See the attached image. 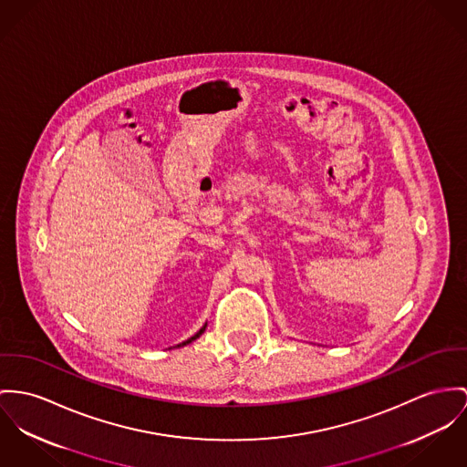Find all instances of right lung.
Returning a JSON list of instances; mask_svg holds the SVG:
<instances>
[{"instance_id":"add662e5","label":"right lung","mask_w":467,"mask_h":467,"mask_svg":"<svg viewBox=\"0 0 467 467\" xmlns=\"http://www.w3.org/2000/svg\"><path fill=\"white\" fill-rule=\"evenodd\" d=\"M204 328H206V325H204V327H202V328H201V330H199V332H197V334H195V336H192V337H190V339H186V341H184V343H181V345H178V347H184V345H188V343H192V341H193V339H197V337H199V336H201V334H202V332H204Z\"/></svg>"}]
</instances>
